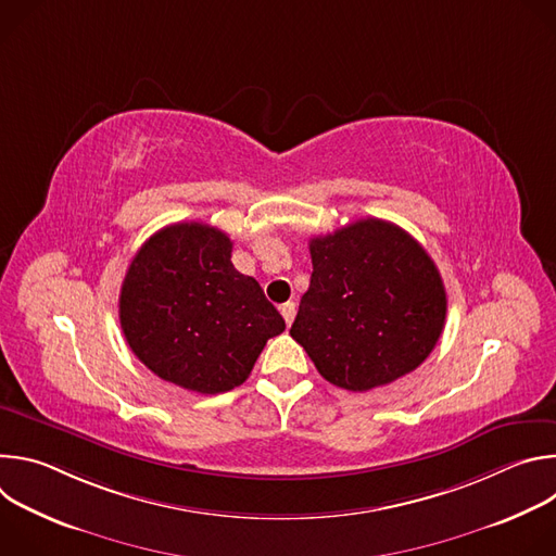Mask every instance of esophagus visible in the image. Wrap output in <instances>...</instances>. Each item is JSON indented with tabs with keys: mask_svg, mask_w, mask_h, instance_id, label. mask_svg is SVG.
Segmentation results:
<instances>
[{
	"mask_svg": "<svg viewBox=\"0 0 556 556\" xmlns=\"http://www.w3.org/2000/svg\"><path fill=\"white\" fill-rule=\"evenodd\" d=\"M279 312H281V316H283V321H286V326H290V324L294 321V314H296V305H294L292 301H286V303H281V305H279Z\"/></svg>",
	"mask_w": 556,
	"mask_h": 556,
	"instance_id": "1",
	"label": "esophagus"
}]
</instances>
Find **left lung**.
I'll return each instance as SVG.
<instances>
[{
  "instance_id": "obj_1",
  "label": "left lung",
  "mask_w": 556,
  "mask_h": 556,
  "mask_svg": "<svg viewBox=\"0 0 556 556\" xmlns=\"http://www.w3.org/2000/svg\"><path fill=\"white\" fill-rule=\"evenodd\" d=\"M309 257V288L290 337L328 382L369 391L425 363L444 330L446 292L407 230L358 219L312 237Z\"/></svg>"
}]
</instances>
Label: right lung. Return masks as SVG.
<instances>
[{"mask_svg":"<svg viewBox=\"0 0 556 556\" xmlns=\"http://www.w3.org/2000/svg\"><path fill=\"white\" fill-rule=\"evenodd\" d=\"M215 226L180 222L151 235L118 299L123 334L155 376L198 393L242 384L268 339L286 330L262 286L230 264Z\"/></svg>","mask_w":556,"mask_h":556,"instance_id":"add662e5","label":"right lung"}]
</instances>
